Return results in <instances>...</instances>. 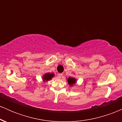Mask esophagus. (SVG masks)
Instances as JSON below:
<instances>
[{
    "label": "esophagus",
    "mask_w": 122,
    "mask_h": 122,
    "mask_svg": "<svg viewBox=\"0 0 122 122\" xmlns=\"http://www.w3.org/2000/svg\"><path fill=\"white\" fill-rule=\"evenodd\" d=\"M57 76H58V79H61L62 76V73H58V75H57Z\"/></svg>",
    "instance_id": "1"
}]
</instances>
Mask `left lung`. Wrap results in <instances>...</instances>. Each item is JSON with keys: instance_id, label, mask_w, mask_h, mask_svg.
<instances>
[{"instance_id": "1", "label": "left lung", "mask_w": 122, "mask_h": 122, "mask_svg": "<svg viewBox=\"0 0 122 122\" xmlns=\"http://www.w3.org/2000/svg\"><path fill=\"white\" fill-rule=\"evenodd\" d=\"M66 80L68 81V84L71 87H72L74 85H76L77 82V80L76 78L73 77H69L66 78Z\"/></svg>"}]
</instances>
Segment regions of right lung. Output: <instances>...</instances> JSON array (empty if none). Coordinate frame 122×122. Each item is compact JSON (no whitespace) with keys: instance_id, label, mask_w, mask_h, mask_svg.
I'll return each instance as SVG.
<instances>
[{"instance_id":"obj_1","label":"right lung","mask_w":122,"mask_h":122,"mask_svg":"<svg viewBox=\"0 0 122 122\" xmlns=\"http://www.w3.org/2000/svg\"><path fill=\"white\" fill-rule=\"evenodd\" d=\"M54 73H46L42 76V80L43 82H47L54 77Z\"/></svg>"}]
</instances>
